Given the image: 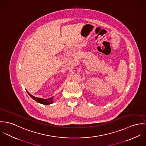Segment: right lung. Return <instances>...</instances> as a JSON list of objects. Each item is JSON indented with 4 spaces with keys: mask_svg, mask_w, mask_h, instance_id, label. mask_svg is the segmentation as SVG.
I'll list each match as a JSON object with an SVG mask.
<instances>
[{
    "mask_svg": "<svg viewBox=\"0 0 146 146\" xmlns=\"http://www.w3.org/2000/svg\"><path fill=\"white\" fill-rule=\"evenodd\" d=\"M27 92L28 94L31 96V97H32L35 101H36V102H37L38 103H40V104H43V105H49V104H51L53 103V101H52V98H53L52 97L47 98V99L36 97L33 96L31 94H30L28 91H27Z\"/></svg>",
    "mask_w": 146,
    "mask_h": 146,
    "instance_id": "add662e5",
    "label": "right lung"
}]
</instances>
